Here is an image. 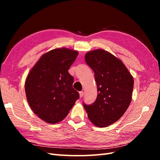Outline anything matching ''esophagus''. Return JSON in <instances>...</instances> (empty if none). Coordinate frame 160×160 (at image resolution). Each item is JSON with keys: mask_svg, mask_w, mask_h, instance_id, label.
<instances>
[{"mask_svg": "<svg viewBox=\"0 0 160 160\" xmlns=\"http://www.w3.org/2000/svg\"><path fill=\"white\" fill-rule=\"evenodd\" d=\"M83 95H84L83 91H80V92H79V96H80V98H82V97L83 96Z\"/></svg>", "mask_w": 160, "mask_h": 160, "instance_id": "esophagus-1", "label": "esophagus"}]
</instances>
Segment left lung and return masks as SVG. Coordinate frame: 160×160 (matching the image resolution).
<instances>
[{"instance_id": "1", "label": "left lung", "mask_w": 160, "mask_h": 160, "mask_svg": "<svg viewBox=\"0 0 160 160\" xmlns=\"http://www.w3.org/2000/svg\"><path fill=\"white\" fill-rule=\"evenodd\" d=\"M85 59L95 73L98 97L93 103H83V107L95 125L107 127L128 109L132 101L133 77L122 61L105 50L89 51Z\"/></svg>"}]
</instances>
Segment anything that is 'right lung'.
<instances>
[{"label": "right lung", "instance_id": "1", "mask_svg": "<svg viewBox=\"0 0 160 160\" xmlns=\"http://www.w3.org/2000/svg\"><path fill=\"white\" fill-rule=\"evenodd\" d=\"M78 52L59 48L47 52L37 61L25 81V93L30 108L49 123L64 119L75 101L78 91L72 88L74 78L68 70Z\"/></svg>", "mask_w": 160, "mask_h": 160}]
</instances>
